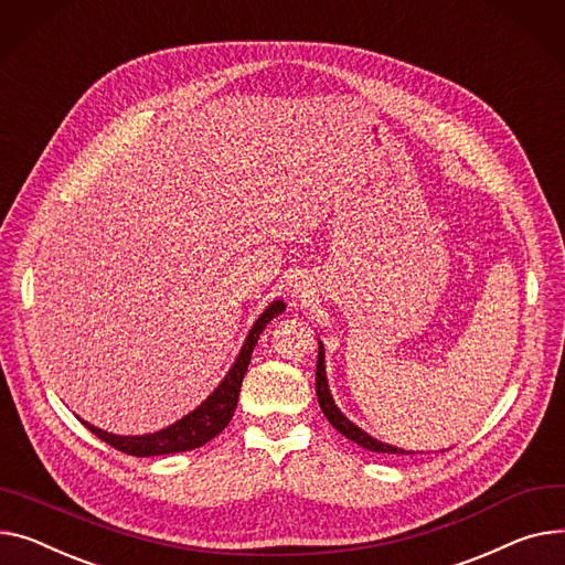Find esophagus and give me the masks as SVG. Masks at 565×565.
I'll use <instances>...</instances> for the list:
<instances>
[{
  "mask_svg": "<svg viewBox=\"0 0 565 565\" xmlns=\"http://www.w3.org/2000/svg\"><path fill=\"white\" fill-rule=\"evenodd\" d=\"M297 295H299V288H295V290H292V297H297Z\"/></svg>",
  "mask_w": 565,
  "mask_h": 565,
  "instance_id": "esophagus-1",
  "label": "esophagus"
}]
</instances>
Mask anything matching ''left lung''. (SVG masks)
<instances>
[{
    "mask_svg": "<svg viewBox=\"0 0 565 565\" xmlns=\"http://www.w3.org/2000/svg\"><path fill=\"white\" fill-rule=\"evenodd\" d=\"M316 395H318V404L324 413V418L331 423L333 429L341 431L345 438H350L352 443L370 449V452H384V455H413L408 449L382 443L374 436H370L367 431H363L361 427H356L352 420H348L341 408L335 406L331 391H329V382H327V370H324V345L322 341H318V365H316Z\"/></svg>",
    "mask_w": 565,
    "mask_h": 565,
    "instance_id": "obj_1",
    "label": "left lung"
}]
</instances>
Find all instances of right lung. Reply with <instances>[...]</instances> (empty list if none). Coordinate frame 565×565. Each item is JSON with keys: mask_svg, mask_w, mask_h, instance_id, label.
Returning a JSON list of instances; mask_svg holds the SVG:
<instances>
[{"mask_svg": "<svg viewBox=\"0 0 565 565\" xmlns=\"http://www.w3.org/2000/svg\"><path fill=\"white\" fill-rule=\"evenodd\" d=\"M284 309H286L284 299H275V302H270L266 307V311L256 318V322L247 331L245 343H243L236 361L232 363L230 372L224 374V380L213 388V393L200 406H195L191 413H185L183 418L168 425L166 429H159L154 434H142V436H118V434H108L86 420H82V423L97 438H102L110 447H116V449H120V452L131 455V457H161V455L188 452V449L202 447L204 443L215 438L224 427L230 425L234 411H236V404H238L241 384H243V377L247 372L258 335L263 333V329L268 327V322L273 318H277Z\"/></svg>", "mask_w": 565, "mask_h": 565, "instance_id": "add662e5", "label": "right lung"}]
</instances>
